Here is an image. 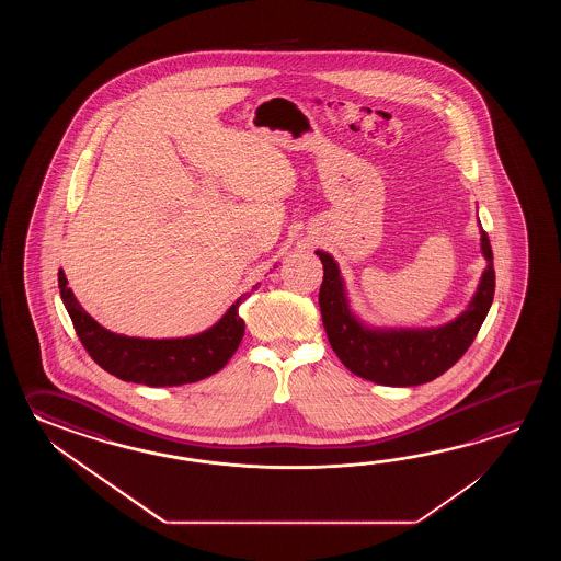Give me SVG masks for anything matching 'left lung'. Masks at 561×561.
Wrapping results in <instances>:
<instances>
[{"label": "left lung", "mask_w": 561, "mask_h": 561, "mask_svg": "<svg viewBox=\"0 0 561 561\" xmlns=\"http://www.w3.org/2000/svg\"><path fill=\"white\" fill-rule=\"evenodd\" d=\"M481 225V222H479ZM485 271L481 273L476 295L454 321L439 327H373L360 321L351 309L341 268L329 252L317 251L324 276L319 290L322 324L336 357L358 377L387 387H415L433 381L451 369L473 343L488 317L495 271L488 234L479 228Z\"/></svg>", "instance_id": "1"}]
</instances>
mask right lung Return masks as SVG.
Returning a JSON list of instances; mask_svg holds the SVG:
<instances>
[{
  "label": "right lung",
  "mask_w": 561,
  "mask_h": 561,
  "mask_svg": "<svg viewBox=\"0 0 561 561\" xmlns=\"http://www.w3.org/2000/svg\"><path fill=\"white\" fill-rule=\"evenodd\" d=\"M237 298L230 309L203 333L176 339H142L107 331L94 321L68 288V278L60 268L58 286L61 300L73 322L85 351L95 363L122 381L148 387H179L203 381L227 365L244 336V321L240 319V302L259 288Z\"/></svg>",
  "instance_id": "add662e5"
}]
</instances>
